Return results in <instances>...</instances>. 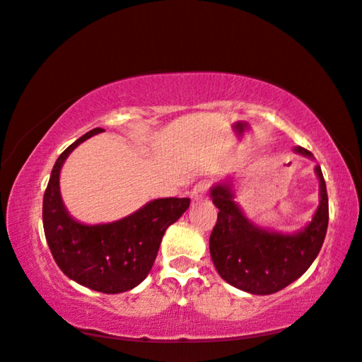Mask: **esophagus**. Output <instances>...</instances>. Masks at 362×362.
<instances>
[{
	"label": "esophagus",
	"instance_id": "34e87169",
	"mask_svg": "<svg viewBox=\"0 0 362 362\" xmlns=\"http://www.w3.org/2000/svg\"><path fill=\"white\" fill-rule=\"evenodd\" d=\"M209 187H210V182L205 180V178H204V180L197 182V184L194 185V189H192V192H190L192 199H194V200L205 199L206 192H209Z\"/></svg>",
	"mask_w": 362,
	"mask_h": 362
}]
</instances>
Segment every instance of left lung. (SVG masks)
<instances>
[{
	"mask_svg": "<svg viewBox=\"0 0 362 362\" xmlns=\"http://www.w3.org/2000/svg\"><path fill=\"white\" fill-rule=\"evenodd\" d=\"M295 152L313 158V153L300 146ZM315 172L320 178V205L310 223L295 233L262 228L248 220L235 202L230 182L211 187L210 197L218 209V218L210 235V255L226 283L252 295H272L291 285L311 267L329 220L321 167L316 165Z\"/></svg>",
	"mask_w": 362,
	"mask_h": 362,
	"instance_id": "obj_1",
	"label": "left lung"
}]
</instances>
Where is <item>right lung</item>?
<instances>
[{"mask_svg": "<svg viewBox=\"0 0 362 362\" xmlns=\"http://www.w3.org/2000/svg\"><path fill=\"white\" fill-rule=\"evenodd\" d=\"M104 129H93L57 157L42 199V225L61 272L90 290L124 293L141 285L156 262L165 230L184 215L190 199H157L112 223L86 225L72 218L59 189L62 163L74 148Z\"/></svg>", "mask_w": 362, "mask_h": 362, "instance_id": "obj_1", "label": "right lung"}]
</instances>
